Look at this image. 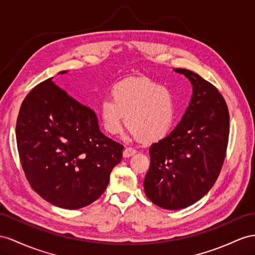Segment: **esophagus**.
I'll list each match as a JSON object with an SVG mask.
<instances>
[{
    "label": "esophagus",
    "mask_w": 255,
    "mask_h": 255,
    "mask_svg": "<svg viewBox=\"0 0 255 255\" xmlns=\"http://www.w3.org/2000/svg\"><path fill=\"white\" fill-rule=\"evenodd\" d=\"M135 153H136V151H135L134 148L128 146V147H126L125 149H124V153H123V155H124V157H130V156L134 155Z\"/></svg>",
    "instance_id": "1"
}]
</instances>
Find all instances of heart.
Returning a JSON list of instances; mask_svg holds the SVG:
<instances>
[{
  "instance_id": "obj_1",
  "label": "heart",
  "mask_w": 255,
  "mask_h": 255,
  "mask_svg": "<svg viewBox=\"0 0 255 255\" xmlns=\"http://www.w3.org/2000/svg\"><path fill=\"white\" fill-rule=\"evenodd\" d=\"M112 100L103 99L99 115L111 134L122 131L126 115L130 132L141 141L159 140L170 131L175 107L170 91L147 77H134L117 83L111 91Z\"/></svg>"
}]
</instances>
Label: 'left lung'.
Returning <instances> with one entry per match:
<instances>
[{
    "label": "left lung",
    "mask_w": 255,
    "mask_h": 255,
    "mask_svg": "<svg viewBox=\"0 0 255 255\" xmlns=\"http://www.w3.org/2000/svg\"><path fill=\"white\" fill-rule=\"evenodd\" d=\"M174 71L188 78L193 95L178 126L149 147L151 165L143 182L147 198L167 210L190 207L211 190L230 134V114L220 91L190 70Z\"/></svg>",
    "instance_id": "1"
}]
</instances>
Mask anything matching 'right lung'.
<instances>
[{"label": "right lung", "instance_id": "add662e5", "mask_svg": "<svg viewBox=\"0 0 255 255\" xmlns=\"http://www.w3.org/2000/svg\"><path fill=\"white\" fill-rule=\"evenodd\" d=\"M16 139L31 187L50 204L70 210L99 198L111 171L123 158L124 146L100 131L94 111L58 86L53 77L24 98Z\"/></svg>", "mask_w": 255, "mask_h": 255}]
</instances>
